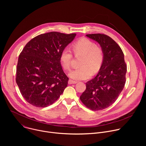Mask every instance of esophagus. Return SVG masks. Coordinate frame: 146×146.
I'll return each mask as SVG.
<instances>
[{
	"label": "esophagus",
	"instance_id": "esophagus-1",
	"mask_svg": "<svg viewBox=\"0 0 146 146\" xmlns=\"http://www.w3.org/2000/svg\"><path fill=\"white\" fill-rule=\"evenodd\" d=\"M76 83H77V81H73L72 80H69L68 81V84H76Z\"/></svg>",
	"mask_w": 146,
	"mask_h": 146
}]
</instances>
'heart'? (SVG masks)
I'll return each instance as SVG.
<instances>
[{
    "label": "heart",
    "mask_w": 146,
    "mask_h": 146,
    "mask_svg": "<svg viewBox=\"0 0 146 146\" xmlns=\"http://www.w3.org/2000/svg\"><path fill=\"white\" fill-rule=\"evenodd\" d=\"M75 54H82L81 67L72 70L69 76L75 80L90 78L93 72L97 73L100 69L104 59V54L101 48L97 46L92 40L82 37L72 45ZM73 55L71 50L66 47L60 52L59 60L62 66L65 70H69L71 66Z\"/></svg>",
    "instance_id": "obj_1"
}]
</instances>
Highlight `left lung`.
Segmentation results:
<instances>
[{
    "label": "left lung",
    "instance_id": "obj_1",
    "mask_svg": "<svg viewBox=\"0 0 146 146\" xmlns=\"http://www.w3.org/2000/svg\"><path fill=\"white\" fill-rule=\"evenodd\" d=\"M86 36L100 44L104 59L98 74L86 83V90L80 98L90 109L100 110L110 106L122 92L127 68L121 48L111 37L100 33Z\"/></svg>",
    "mask_w": 146,
    "mask_h": 146
}]
</instances>
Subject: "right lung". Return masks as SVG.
Instances as JSON below:
<instances>
[{
	"mask_svg": "<svg viewBox=\"0 0 146 146\" xmlns=\"http://www.w3.org/2000/svg\"><path fill=\"white\" fill-rule=\"evenodd\" d=\"M76 36L57 32L41 34L30 40L21 52L16 82L31 105L38 108L50 106L68 86L69 78L62 68L59 57Z\"/></svg>",
	"mask_w": 146,
	"mask_h": 146,
	"instance_id": "right-lung-1",
	"label": "right lung"
}]
</instances>
